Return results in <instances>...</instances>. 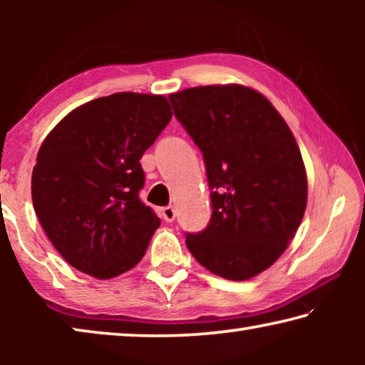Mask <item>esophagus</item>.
<instances>
[{
  "label": "esophagus",
  "mask_w": 365,
  "mask_h": 365,
  "mask_svg": "<svg viewBox=\"0 0 365 365\" xmlns=\"http://www.w3.org/2000/svg\"><path fill=\"white\" fill-rule=\"evenodd\" d=\"M175 209L172 206H168V207H163L160 209V217H163L165 222H174L175 220Z\"/></svg>",
  "instance_id": "esophagus-1"
}]
</instances>
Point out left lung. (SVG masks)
<instances>
[{
	"label": "left lung",
	"mask_w": 365,
	"mask_h": 365,
	"mask_svg": "<svg viewBox=\"0 0 365 365\" xmlns=\"http://www.w3.org/2000/svg\"><path fill=\"white\" fill-rule=\"evenodd\" d=\"M169 101L202 153L212 190L211 220L187 233L188 250L215 275L252 279L283 255L304 215L298 143L279 110L250 86H195Z\"/></svg>",
	"instance_id": "obj_1"
}]
</instances>
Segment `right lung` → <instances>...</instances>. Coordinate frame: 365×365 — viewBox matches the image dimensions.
I'll use <instances>...</instances> for the list:
<instances>
[{
	"instance_id": "1",
	"label": "right lung",
	"mask_w": 365,
	"mask_h": 365,
	"mask_svg": "<svg viewBox=\"0 0 365 365\" xmlns=\"http://www.w3.org/2000/svg\"><path fill=\"white\" fill-rule=\"evenodd\" d=\"M172 119L163 95L114 93L85 103L40 146L32 201L72 267L106 280L133 269L160 220L140 200V159Z\"/></svg>"
}]
</instances>
